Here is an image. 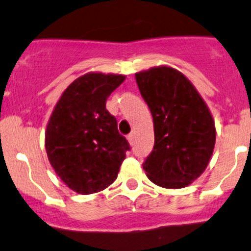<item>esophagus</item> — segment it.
Here are the masks:
<instances>
[{"label":"esophagus","instance_id":"1","mask_svg":"<svg viewBox=\"0 0 251 251\" xmlns=\"http://www.w3.org/2000/svg\"><path fill=\"white\" fill-rule=\"evenodd\" d=\"M133 139H134L133 133L127 134V141H128V143H130V144H133Z\"/></svg>","mask_w":251,"mask_h":251}]
</instances>
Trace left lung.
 I'll return each instance as SVG.
<instances>
[{
    "instance_id": "obj_1",
    "label": "left lung",
    "mask_w": 251,
    "mask_h": 251,
    "mask_svg": "<svg viewBox=\"0 0 251 251\" xmlns=\"http://www.w3.org/2000/svg\"><path fill=\"white\" fill-rule=\"evenodd\" d=\"M136 81L154 121L155 143L144 161L156 185L180 189L199 178L215 144V125L195 86L174 68L136 73Z\"/></svg>"
}]
</instances>
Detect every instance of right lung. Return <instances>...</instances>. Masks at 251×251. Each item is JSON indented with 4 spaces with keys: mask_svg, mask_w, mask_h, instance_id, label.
Masks as SVG:
<instances>
[{
    "mask_svg": "<svg viewBox=\"0 0 251 251\" xmlns=\"http://www.w3.org/2000/svg\"><path fill=\"white\" fill-rule=\"evenodd\" d=\"M124 80V75L88 73L73 81L55 105L47 126V154L73 191L89 195L108 188L131 149L105 108Z\"/></svg>",
    "mask_w": 251,
    "mask_h": 251,
    "instance_id": "1",
    "label": "right lung"
}]
</instances>
